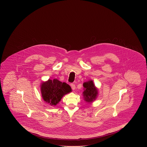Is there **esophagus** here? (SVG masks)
<instances>
[{
    "label": "esophagus",
    "instance_id": "1",
    "mask_svg": "<svg viewBox=\"0 0 147 147\" xmlns=\"http://www.w3.org/2000/svg\"><path fill=\"white\" fill-rule=\"evenodd\" d=\"M71 88H72L73 90H74L75 89H76V86H75V84H71Z\"/></svg>",
    "mask_w": 147,
    "mask_h": 147
}]
</instances>
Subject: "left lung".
<instances>
[{
    "label": "left lung",
    "mask_w": 147,
    "mask_h": 147,
    "mask_svg": "<svg viewBox=\"0 0 147 147\" xmlns=\"http://www.w3.org/2000/svg\"><path fill=\"white\" fill-rule=\"evenodd\" d=\"M84 90L82 92L84 100L87 103H92L96 99L98 94V89L92 80L84 82L83 84Z\"/></svg>",
    "instance_id": "left-lung-1"
}]
</instances>
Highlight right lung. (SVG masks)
Returning a JSON list of instances; mask_svg holds the SVG:
<instances>
[{
  "instance_id": "1",
  "label": "right lung",
  "mask_w": 147,
  "mask_h": 147,
  "mask_svg": "<svg viewBox=\"0 0 147 147\" xmlns=\"http://www.w3.org/2000/svg\"><path fill=\"white\" fill-rule=\"evenodd\" d=\"M41 94L43 100L51 106H55L65 94L72 91L69 84L57 79H48L41 83Z\"/></svg>"
}]
</instances>
